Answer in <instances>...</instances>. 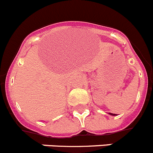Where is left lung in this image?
<instances>
[{
  "label": "left lung",
  "mask_w": 153,
  "mask_h": 153,
  "mask_svg": "<svg viewBox=\"0 0 153 153\" xmlns=\"http://www.w3.org/2000/svg\"><path fill=\"white\" fill-rule=\"evenodd\" d=\"M109 114H111V115H116V114H111V113H109Z\"/></svg>",
  "instance_id": "8db88e82"
}]
</instances>
